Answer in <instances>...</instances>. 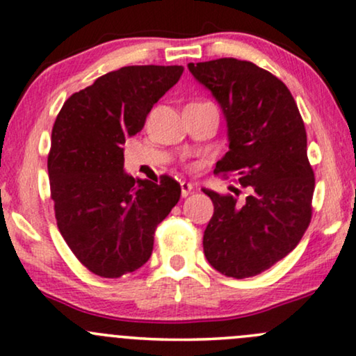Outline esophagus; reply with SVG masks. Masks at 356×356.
Listing matches in <instances>:
<instances>
[{
  "mask_svg": "<svg viewBox=\"0 0 356 356\" xmlns=\"http://www.w3.org/2000/svg\"><path fill=\"white\" fill-rule=\"evenodd\" d=\"M192 191H193V186L191 182H181V193H182V197H187L188 193H192Z\"/></svg>",
  "mask_w": 356,
  "mask_h": 356,
  "instance_id": "obj_1",
  "label": "esophagus"
}]
</instances>
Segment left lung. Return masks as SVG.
Segmentation results:
<instances>
[{
    "mask_svg": "<svg viewBox=\"0 0 356 356\" xmlns=\"http://www.w3.org/2000/svg\"><path fill=\"white\" fill-rule=\"evenodd\" d=\"M188 70L227 120L228 152L215 174L235 175L248 191L238 200L204 188L213 202L205 258L228 277L256 276L298 246L312 218L316 179L302 116L289 88L253 62L225 57Z\"/></svg>",
    "mask_w": 356,
    "mask_h": 356,
    "instance_id": "left-lung-1",
    "label": "left lung"
}]
</instances>
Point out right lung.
Returning <instances> with one entry per match:
<instances>
[{
	"mask_svg": "<svg viewBox=\"0 0 356 356\" xmlns=\"http://www.w3.org/2000/svg\"><path fill=\"white\" fill-rule=\"evenodd\" d=\"M182 65H129L74 93L58 111L47 157L60 235L88 271L120 277L149 259L154 232L181 199V184L123 170L126 138L145 126Z\"/></svg>",
	"mask_w": 356,
	"mask_h": 356,
	"instance_id": "obj_1",
	"label": "right lung"
}]
</instances>
